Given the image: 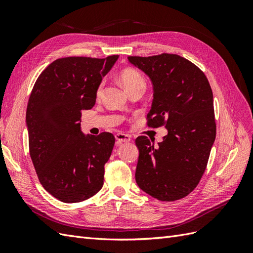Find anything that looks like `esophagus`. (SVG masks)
I'll return each mask as SVG.
<instances>
[{
    "label": "esophagus",
    "instance_id": "34e87169",
    "mask_svg": "<svg viewBox=\"0 0 253 253\" xmlns=\"http://www.w3.org/2000/svg\"><path fill=\"white\" fill-rule=\"evenodd\" d=\"M115 138H116L117 142L118 143H122V142H129L132 140V137L127 135V134H125V133H118L115 135Z\"/></svg>",
    "mask_w": 253,
    "mask_h": 253
}]
</instances>
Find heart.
<instances>
[{"label":"heart","instance_id":"obj_1","mask_svg":"<svg viewBox=\"0 0 253 253\" xmlns=\"http://www.w3.org/2000/svg\"><path fill=\"white\" fill-rule=\"evenodd\" d=\"M120 81L122 83V85H124L125 88L126 89L127 93L129 90H132L138 86L145 87V81L143 77L138 72L133 70V68H126V70L122 71L120 73ZM102 86H103V83L101 82L97 87V91H96L97 96L101 94Z\"/></svg>","mask_w":253,"mask_h":253}]
</instances>
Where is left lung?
<instances>
[{
	"label": "left lung",
	"mask_w": 253,
	"mask_h": 253,
	"mask_svg": "<svg viewBox=\"0 0 253 253\" xmlns=\"http://www.w3.org/2000/svg\"><path fill=\"white\" fill-rule=\"evenodd\" d=\"M153 84L148 126H165L168 134L154 145L137 137L139 150L135 178L145 193L174 202L196 188L215 140L213 94L208 79L195 64L173 53L127 57Z\"/></svg>",
	"instance_id": "left-lung-1"
}]
</instances>
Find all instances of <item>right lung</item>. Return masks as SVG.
I'll use <instances>...</instances> for the list:
<instances>
[{
    "mask_svg": "<svg viewBox=\"0 0 253 253\" xmlns=\"http://www.w3.org/2000/svg\"><path fill=\"white\" fill-rule=\"evenodd\" d=\"M118 56L66 57L41 73L30 94L26 126L29 154L43 188L63 203H79L103 186L113 134L81 132V111L95 105L97 87Z\"/></svg>",
    "mask_w": 253,
    "mask_h": 253,
    "instance_id": "add662e5",
    "label": "right lung"
}]
</instances>
